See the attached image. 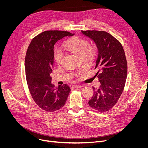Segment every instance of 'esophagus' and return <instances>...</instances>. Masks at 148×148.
I'll use <instances>...</instances> for the list:
<instances>
[{"instance_id": "1", "label": "esophagus", "mask_w": 148, "mask_h": 148, "mask_svg": "<svg viewBox=\"0 0 148 148\" xmlns=\"http://www.w3.org/2000/svg\"><path fill=\"white\" fill-rule=\"evenodd\" d=\"M72 87L73 88H80L82 87L81 86H79V85H73L72 86Z\"/></svg>"}]
</instances>
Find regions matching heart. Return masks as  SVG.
<instances>
[{"label": "heart", "instance_id": "obj_1", "mask_svg": "<svg viewBox=\"0 0 148 148\" xmlns=\"http://www.w3.org/2000/svg\"><path fill=\"white\" fill-rule=\"evenodd\" d=\"M64 47L81 58L92 57L95 53V48L90 46L87 40L79 37H74L68 40L64 45ZM62 52L58 49L56 48L53 51L54 59L56 62L59 63L62 57Z\"/></svg>", "mask_w": 148, "mask_h": 148}]
</instances>
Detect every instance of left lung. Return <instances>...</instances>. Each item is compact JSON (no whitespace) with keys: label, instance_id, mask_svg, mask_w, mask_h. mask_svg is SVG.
Listing matches in <instances>:
<instances>
[{"label":"left lung","instance_id":"1","mask_svg":"<svg viewBox=\"0 0 148 148\" xmlns=\"http://www.w3.org/2000/svg\"><path fill=\"white\" fill-rule=\"evenodd\" d=\"M82 33L92 40L98 54L95 69L101 86L93 87L94 95L88 104L93 109L103 112L110 110L120 98L127 77V62L120 42L104 31L87 30Z\"/></svg>","mask_w":148,"mask_h":148}]
</instances>
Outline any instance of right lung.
I'll return each mask as SVG.
<instances>
[{
	"label": "right lung",
	"instance_id": "obj_1",
	"mask_svg": "<svg viewBox=\"0 0 148 148\" xmlns=\"http://www.w3.org/2000/svg\"><path fill=\"white\" fill-rule=\"evenodd\" d=\"M68 32L49 30L33 38L25 57V71L28 88L38 106L47 112H54L64 106L71 91L67 84L55 87L50 74L54 64V46L67 36Z\"/></svg>",
	"mask_w": 148,
	"mask_h": 148
}]
</instances>
